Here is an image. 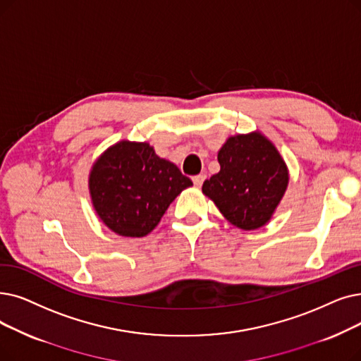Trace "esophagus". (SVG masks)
Returning a JSON list of instances; mask_svg holds the SVG:
<instances>
[{"label":"esophagus","mask_w":361,"mask_h":361,"mask_svg":"<svg viewBox=\"0 0 361 361\" xmlns=\"http://www.w3.org/2000/svg\"><path fill=\"white\" fill-rule=\"evenodd\" d=\"M205 178H207V176H205V174H199V176H195L192 180H193L195 185L200 187V185L203 184V181H205Z\"/></svg>","instance_id":"obj_1"}]
</instances>
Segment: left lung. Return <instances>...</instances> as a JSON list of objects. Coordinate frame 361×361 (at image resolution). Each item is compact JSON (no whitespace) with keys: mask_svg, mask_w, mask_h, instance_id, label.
I'll list each match as a JSON object with an SVG mask.
<instances>
[{"mask_svg":"<svg viewBox=\"0 0 361 361\" xmlns=\"http://www.w3.org/2000/svg\"><path fill=\"white\" fill-rule=\"evenodd\" d=\"M221 169L202 185L231 224L255 230L269 223L288 187V168L259 133L230 137L218 152Z\"/></svg>","mask_w":361,"mask_h":361,"instance_id":"left-lung-1","label":"left lung"}]
</instances>
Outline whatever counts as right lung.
<instances>
[{"label":"right lung","mask_w":361,"mask_h":361,"mask_svg":"<svg viewBox=\"0 0 361 361\" xmlns=\"http://www.w3.org/2000/svg\"><path fill=\"white\" fill-rule=\"evenodd\" d=\"M192 180L147 143L119 142L90 174V195L102 221L125 238H143Z\"/></svg>","instance_id":"1"}]
</instances>
